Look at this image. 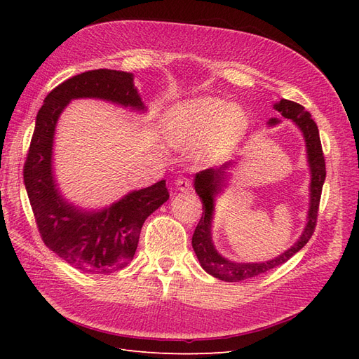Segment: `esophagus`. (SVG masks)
Listing matches in <instances>:
<instances>
[{
  "instance_id": "1",
  "label": "esophagus",
  "mask_w": 359,
  "mask_h": 359,
  "mask_svg": "<svg viewBox=\"0 0 359 359\" xmlns=\"http://www.w3.org/2000/svg\"><path fill=\"white\" fill-rule=\"evenodd\" d=\"M177 189L180 191H184V193H189L191 191V182L186 178H178L177 180Z\"/></svg>"
}]
</instances>
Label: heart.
<instances>
[{"label": "heart", "mask_w": 359, "mask_h": 359, "mask_svg": "<svg viewBox=\"0 0 359 359\" xmlns=\"http://www.w3.org/2000/svg\"><path fill=\"white\" fill-rule=\"evenodd\" d=\"M248 127L250 119L244 109L212 95L173 104L163 118V128L173 145L198 142L194 158L201 165L231 154Z\"/></svg>", "instance_id": "b5f03b06"}]
</instances>
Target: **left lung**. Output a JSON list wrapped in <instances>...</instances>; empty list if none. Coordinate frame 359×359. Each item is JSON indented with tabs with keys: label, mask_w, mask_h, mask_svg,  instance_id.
<instances>
[{
	"label": "left lung",
	"mask_w": 359,
	"mask_h": 359,
	"mask_svg": "<svg viewBox=\"0 0 359 359\" xmlns=\"http://www.w3.org/2000/svg\"><path fill=\"white\" fill-rule=\"evenodd\" d=\"M274 109L283 118L290 119L299 128L304 142H306L307 161L310 168V202L307 223L295 244L290 245L286 252L278 255L277 257L266 260V262H236V260L227 259L217 252L212 243V220L215 211V198L224 191L223 189L227 186V181H229V170L236 165V160L227 161L220 168L205 169L196 173V177H194V190H196L202 201L203 212L196 229H194L191 245L198 256L201 266L212 277L223 281H243L247 278H253L285 264L286 260L298 253L309 243L314 232V227H316L322 187L325 177H327L318 126L311 119V115L295 102L281 99L274 104ZM280 123L281 119L271 118L266 124L269 127H274Z\"/></svg>",
	"instance_id": "left-lung-1"
}]
</instances>
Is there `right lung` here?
<instances>
[{
	"mask_svg": "<svg viewBox=\"0 0 359 359\" xmlns=\"http://www.w3.org/2000/svg\"><path fill=\"white\" fill-rule=\"evenodd\" d=\"M76 99L104 100L145 114L133 73L99 69L64 81L48 95L36 118L24 182L43 243L76 269L111 274L133 259L148 215L169 199L166 181L128 191L102 210H83L60 191L53 173V139L58 119Z\"/></svg>",
	"mask_w": 359,
	"mask_h": 359,
	"instance_id": "right-lung-1",
	"label": "right lung"
}]
</instances>
